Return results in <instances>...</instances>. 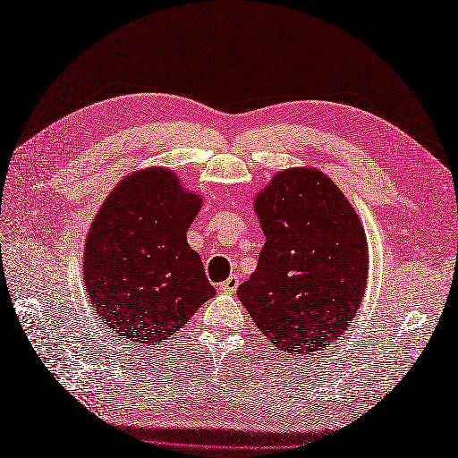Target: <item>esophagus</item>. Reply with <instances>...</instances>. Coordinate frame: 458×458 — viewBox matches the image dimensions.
<instances>
[{
    "mask_svg": "<svg viewBox=\"0 0 458 458\" xmlns=\"http://www.w3.org/2000/svg\"><path fill=\"white\" fill-rule=\"evenodd\" d=\"M238 285H240V279L236 276H230L224 284H220V291H224V293H234Z\"/></svg>",
    "mask_w": 458,
    "mask_h": 458,
    "instance_id": "1",
    "label": "esophagus"
}]
</instances>
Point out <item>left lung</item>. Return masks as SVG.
<instances>
[{
  "mask_svg": "<svg viewBox=\"0 0 458 458\" xmlns=\"http://www.w3.org/2000/svg\"><path fill=\"white\" fill-rule=\"evenodd\" d=\"M266 234L238 299L271 344L293 356L343 336L362 305L368 240L352 204L327 173L289 167L254 199Z\"/></svg>",
  "mask_w": 458,
  "mask_h": 458,
  "instance_id": "1",
  "label": "left lung"
}]
</instances>
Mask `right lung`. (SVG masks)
I'll list each match as a JSON object with an SVG mask.
<instances>
[{"instance_id": "1", "label": "right lung", "mask_w": 458, "mask_h": 458, "mask_svg": "<svg viewBox=\"0 0 458 458\" xmlns=\"http://www.w3.org/2000/svg\"><path fill=\"white\" fill-rule=\"evenodd\" d=\"M202 202L167 167L133 171L102 202L84 240L82 276L115 336L161 344L216 293L187 242Z\"/></svg>"}]
</instances>
